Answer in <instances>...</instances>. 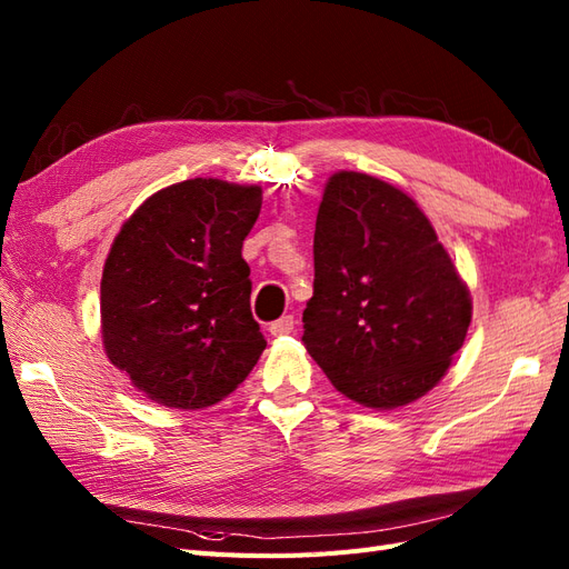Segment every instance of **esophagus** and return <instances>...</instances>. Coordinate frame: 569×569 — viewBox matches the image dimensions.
Returning <instances> with one entry per match:
<instances>
[{
  "label": "esophagus",
  "mask_w": 569,
  "mask_h": 569,
  "mask_svg": "<svg viewBox=\"0 0 569 569\" xmlns=\"http://www.w3.org/2000/svg\"><path fill=\"white\" fill-rule=\"evenodd\" d=\"M295 325H297L295 316H282L280 320L270 322V335H272V337H280V335H291V332H295Z\"/></svg>",
  "instance_id": "obj_1"
}]
</instances>
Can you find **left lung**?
<instances>
[{
    "label": "left lung",
    "mask_w": 569,
    "mask_h": 569,
    "mask_svg": "<svg viewBox=\"0 0 569 569\" xmlns=\"http://www.w3.org/2000/svg\"><path fill=\"white\" fill-rule=\"evenodd\" d=\"M313 263L301 341L337 391L389 410L441 380L468 335L472 299L416 201L339 170L322 192Z\"/></svg>",
    "instance_id": "obj_1"
}]
</instances>
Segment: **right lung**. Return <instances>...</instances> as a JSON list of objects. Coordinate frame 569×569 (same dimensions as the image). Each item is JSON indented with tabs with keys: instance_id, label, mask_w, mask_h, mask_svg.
Segmentation results:
<instances>
[{
	"instance_id": "1",
	"label": "right lung",
	"mask_w": 569,
	"mask_h": 569,
	"mask_svg": "<svg viewBox=\"0 0 569 569\" xmlns=\"http://www.w3.org/2000/svg\"><path fill=\"white\" fill-rule=\"evenodd\" d=\"M261 187L194 178L151 194L101 274V341L132 387L166 408L226 399L266 349L242 244Z\"/></svg>"
}]
</instances>
